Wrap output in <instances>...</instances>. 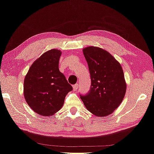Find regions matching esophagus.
<instances>
[{
  "label": "esophagus",
  "mask_w": 154,
  "mask_h": 154,
  "mask_svg": "<svg viewBox=\"0 0 154 154\" xmlns=\"http://www.w3.org/2000/svg\"><path fill=\"white\" fill-rule=\"evenodd\" d=\"M78 88H79V84H75L74 86H73V91H77Z\"/></svg>",
  "instance_id": "1"
}]
</instances>
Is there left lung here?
Returning <instances> with one entry per match:
<instances>
[{
	"mask_svg": "<svg viewBox=\"0 0 154 154\" xmlns=\"http://www.w3.org/2000/svg\"><path fill=\"white\" fill-rule=\"evenodd\" d=\"M91 84L86 95H79L85 106L98 117L111 114L125 97L127 85L120 63L106 50L89 46L83 49Z\"/></svg>",
	"mask_w": 154,
	"mask_h": 154,
	"instance_id": "8db88e82",
	"label": "left lung"
}]
</instances>
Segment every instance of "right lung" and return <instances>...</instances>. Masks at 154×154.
Masks as SVG:
<instances>
[{
    "label": "right lung",
    "mask_w": 154,
    "mask_h": 154,
    "mask_svg": "<svg viewBox=\"0 0 154 154\" xmlns=\"http://www.w3.org/2000/svg\"><path fill=\"white\" fill-rule=\"evenodd\" d=\"M60 50L45 52L34 61L24 80V96L36 113L50 116L63 106L67 94L72 90L59 69Z\"/></svg>",
    "instance_id": "add662e5"
}]
</instances>
